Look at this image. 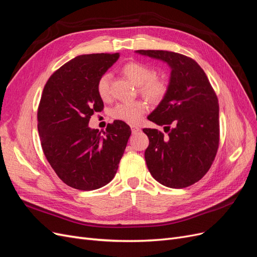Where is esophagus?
<instances>
[{
    "label": "esophagus",
    "instance_id": "34e87169",
    "mask_svg": "<svg viewBox=\"0 0 257 257\" xmlns=\"http://www.w3.org/2000/svg\"><path fill=\"white\" fill-rule=\"evenodd\" d=\"M131 130H132V133L136 134V133H138L139 131H141V127L135 125V124H132V125H131Z\"/></svg>",
    "mask_w": 257,
    "mask_h": 257
}]
</instances>
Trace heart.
Wrapping results in <instances>:
<instances>
[{
    "instance_id": "heart-1",
    "label": "heart",
    "mask_w": 257,
    "mask_h": 257,
    "mask_svg": "<svg viewBox=\"0 0 257 257\" xmlns=\"http://www.w3.org/2000/svg\"><path fill=\"white\" fill-rule=\"evenodd\" d=\"M122 73L134 84L138 85L141 94L151 103H160L165 97L168 85L166 81L155 76V71L141 62H128L122 67ZM98 96L106 100L110 97V75L108 73L99 77L96 83ZM147 110L144 100H132L116 104L111 110V115L116 120L127 123H137Z\"/></svg>"
}]
</instances>
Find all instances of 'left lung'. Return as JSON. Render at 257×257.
<instances>
[{
  "label": "left lung",
  "instance_id": "8db88e82",
  "mask_svg": "<svg viewBox=\"0 0 257 257\" xmlns=\"http://www.w3.org/2000/svg\"><path fill=\"white\" fill-rule=\"evenodd\" d=\"M166 62L172 68L168 90L148 115L165 125V136L144 128L149 138L145 152L148 169L161 184L182 189L199 181L211 167L220 143L219 102L204 69L193 59L166 50H136Z\"/></svg>",
  "mask_w": 257,
  "mask_h": 257
}]
</instances>
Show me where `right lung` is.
Segmentation results:
<instances>
[{
	"instance_id": "1",
	"label": "right lung",
	"mask_w": 257,
	"mask_h": 257,
	"mask_svg": "<svg viewBox=\"0 0 257 257\" xmlns=\"http://www.w3.org/2000/svg\"><path fill=\"white\" fill-rule=\"evenodd\" d=\"M119 53L82 54L68 61L46 82L37 110V128L46 159L68 186L92 191L109 183L131 136L125 122L115 120L105 132L89 121L104 103L97 94L100 76Z\"/></svg>"
}]
</instances>
